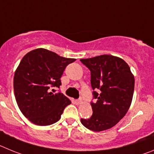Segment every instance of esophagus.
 <instances>
[{"mask_svg": "<svg viewBox=\"0 0 154 154\" xmlns=\"http://www.w3.org/2000/svg\"><path fill=\"white\" fill-rule=\"evenodd\" d=\"M81 102H82V101H81V100H75V103L77 105L80 104V103H81Z\"/></svg>", "mask_w": 154, "mask_h": 154, "instance_id": "obj_1", "label": "esophagus"}]
</instances>
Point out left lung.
Returning <instances> with one entry per match:
<instances>
[{
	"label": "left lung",
	"instance_id": "8db88e82",
	"mask_svg": "<svg viewBox=\"0 0 154 154\" xmlns=\"http://www.w3.org/2000/svg\"><path fill=\"white\" fill-rule=\"evenodd\" d=\"M91 70V83L96 103H91L93 114L81 119V124L91 131L111 128L125 116L132 102L134 76L122 58L103 54L80 59Z\"/></svg>",
	"mask_w": 154,
	"mask_h": 154
}]
</instances>
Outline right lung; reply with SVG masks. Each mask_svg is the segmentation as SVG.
<instances>
[{
  "mask_svg": "<svg viewBox=\"0 0 154 154\" xmlns=\"http://www.w3.org/2000/svg\"><path fill=\"white\" fill-rule=\"evenodd\" d=\"M74 58H65L44 48L23 56L14 77V91L21 113L38 126L53 124L60 119L64 108L71 103L62 93L51 91L59 87L64 69Z\"/></svg>",
  "mask_w": 154,
  "mask_h": 154,
  "instance_id": "obj_1",
  "label": "right lung"
}]
</instances>
